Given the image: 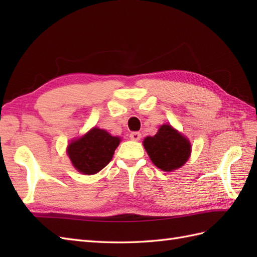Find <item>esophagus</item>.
Here are the masks:
<instances>
[{
  "label": "esophagus",
  "instance_id": "1",
  "mask_svg": "<svg viewBox=\"0 0 257 257\" xmlns=\"http://www.w3.org/2000/svg\"><path fill=\"white\" fill-rule=\"evenodd\" d=\"M140 138H141V134L138 133V132H134V133L130 134V139H132V140L138 141V140H140Z\"/></svg>",
  "mask_w": 257,
  "mask_h": 257
}]
</instances>
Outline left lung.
I'll return each mask as SVG.
<instances>
[{
  "label": "left lung",
  "mask_w": 257,
  "mask_h": 257,
  "mask_svg": "<svg viewBox=\"0 0 257 257\" xmlns=\"http://www.w3.org/2000/svg\"><path fill=\"white\" fill-rule=\"evenodd\" d=\"M144 146L151 161L163 171L182 167L191 152L189 140L169 124L161 125L154 137H147Z\"/></svg>",
  "instance_id": "left-lung-1"
}]
</instances>
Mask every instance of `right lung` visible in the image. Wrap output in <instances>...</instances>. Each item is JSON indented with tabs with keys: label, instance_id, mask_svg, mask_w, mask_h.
Listing matches in <instances>:
<instances>
[{
	"label": "right lung",
	"instance_id": "right-lung-1",
	"mask_svg": "<svg viewBox=\"0 0 257 257\" xmlns=\"http://www.w3.org/2000/svg\"><path fill=\"white\" fill-rule=\"evenodd\" d=\"M119 143L118 137H112L102 129L92 128L68 146L67 154L79 172L90 176L99 172L110 162Z\"/></svg>",
	"mask_w": 257,
	"mask_h": 257
}]
</instances>
